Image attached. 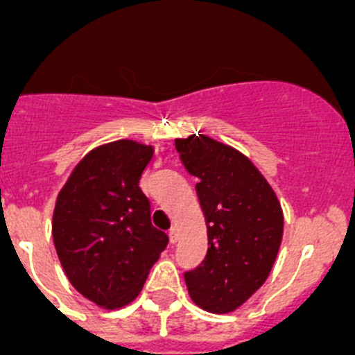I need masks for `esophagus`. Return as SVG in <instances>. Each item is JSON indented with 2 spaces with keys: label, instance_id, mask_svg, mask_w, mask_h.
I'll return each mask as SVG.
<instances>
[{
  "label": "esophagus",
  "instance_id": "1",
  "mask_svg": "<svg viewBox=\"0 0 355 355\" xmlns=\"http://www.w3.org/2000/svg\"><path fill=\"white\" fill-rule=\"evenodd\" d=\"M168 237H170V242H171V244H177V242H178V230H177V228H171V230H170V234H168Z\"/></svg>",
  "mask_w": 355,
  "mask_h": 355
}]
</instances>
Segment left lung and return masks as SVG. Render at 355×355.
Returning a JSON list of instances; mask_svg holds the SVG:
<instances>
[{
	"mask_svg": "<svg viewBox=\"0 0 355 355\" xmlns=\"http://www.w3.org/2000/svg\"><path fill=\"white\" fill-rule=\"evenodd\" d=\"M196 185L207 227L202 264L185 273L189 295L214 314L237 311L257 292L277 261L284 211L256 164L232 146L207 135L175 139Z\"/></svg>",
	"mask_w": 355,
	"mask_h": 355,
	"instance_id": "obj_1",
	"label": "left lung"
}]
</instances>
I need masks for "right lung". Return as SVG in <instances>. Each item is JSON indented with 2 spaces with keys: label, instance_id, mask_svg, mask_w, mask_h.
Here are the masks:
<instances>
[{
  "label": "right lung",
  "instance_id": "1",
  "mask_svg": "<svg viewBox=\"0 0 355 355\" xmlns=\"http://www.w3.org/2000/svg\"><path fill=\"white\" fill-rule=\"evenodd\" d=\"M153 156V146L132 139L98 146L75 164L56 198L51 232L63 271L106 311L137 299L168 244L139 187Z\"/></svg>",
  "mask_w": 355,
  "mask_h": 355
}]
</instances>
